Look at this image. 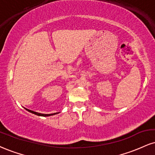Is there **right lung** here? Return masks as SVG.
Instances as JSON below:
<instances>
[{
	"mask_svg": "<svg viewBox=\"0 0 155 155\" xmlns=\"http://www.w3.org/2000/svg\"><path fill=\"white\" fill-rule=\"evenodd\" d=\"M27 110H28L29 112H30V113H33V114H35L37 115H39V116H44V117H46V116H50V115H53L55 114H57V113H53V114H42V113H37V112H35V111H32V110H28L27 108H25Z\"/></svg>",
	"mask_w": 155,
	"mask_h": 155,
	"instance_id": "obj_1",
	"label": "right lung"
}]
</instances>
